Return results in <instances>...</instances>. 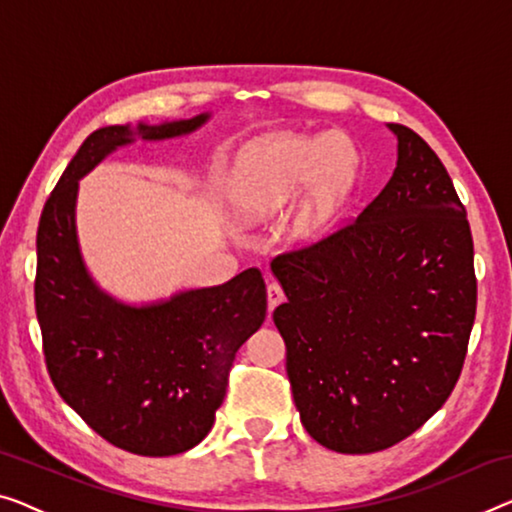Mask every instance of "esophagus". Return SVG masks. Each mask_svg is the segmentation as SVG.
<instances>
[{"instance_id": "esophagus-1", "label": "esophagus", "mask_w": 512, "mask_h": 512, "mask_svg": "<svg viewBox=\"0 0 512 512\" xmlns=\"http://www.w3.org/2000/svg\"><path fill=\"white\" fill-rule=\"evenodd\" d=\"M266 301H269V315L278 308L282 301H285V294H282L278 282H269V287H266Z\"/></svg>"}]
</instances>
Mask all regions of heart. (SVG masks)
Masks as SVG:
<instances>
[{"label":"heart","instance_id":"b5f03b06","mask_svg":"<svg viewBox=\"0 0 512 512\" xmlns=\"http://www.w3.org/2000/svg\"><path fill=\"white\" fill-rule=\"evenodd\" d=\"M361 170L345 133H273L239 149L230 177V204L248 218H271L292 207L287 241L310 248L324 241L354 193Z\"/></svg>","mask_w":512,"mask_h":512}]
</instances>
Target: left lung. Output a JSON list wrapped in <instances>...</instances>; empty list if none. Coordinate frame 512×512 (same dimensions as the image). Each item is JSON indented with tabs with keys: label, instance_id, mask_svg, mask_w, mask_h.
<instances>
[{
	"label": "left lung",
	"instance_id": "obj_1",
	"mask_svg": "<svg viewBox=\"0 0 512 512\" xmlns=\"http://www.w3.org/2000/svg\"><path fill=\"white\" fill-rule=\"evenodd\" d=\"M398 163L352 225L280 255L273 322L301 423L335 453L418 430L455 388L476 317L467 211L421 135L386 124Z\"/></svg>",
	"mask_w": 512,
	"mask_h": 512
}]
</instances>
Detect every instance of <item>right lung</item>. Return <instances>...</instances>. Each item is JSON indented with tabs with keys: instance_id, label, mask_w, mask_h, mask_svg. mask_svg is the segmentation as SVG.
<instances>
[{
	"instance_id": "1",
	"label": "right lung",
	"mask_w": 512,
	"mask_h": 512,
	"mask_svg": "<svg viewBox=\"0 0 512 512\" xmlns=\"http://www.w3.org/2000/svg\"><path fill=\"white\" fill-rule=\"evenodd\" d=\"M211 112L91 133L45 202L36 234V317L48 372L91 430L135 455H179L207 437L239 347L262 326L257 269L223 285L131 303L91 276L78 236L80 179L135 140L190 135Z\"/></svg>"
}]
</instances>
